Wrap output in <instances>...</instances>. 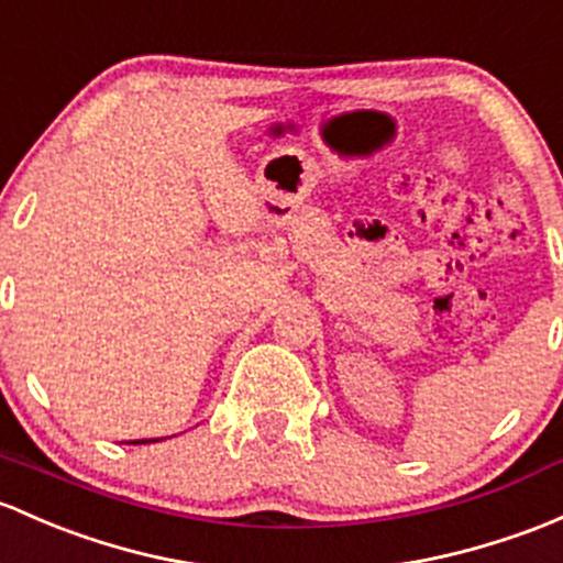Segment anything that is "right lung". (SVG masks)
<instances>
[{
  "mask_svg": "<svg viewBox=\"0 0 563 563\" xmlns=\"http://www.w3.org/2000/svg\"><path fill=\"white\" fill-rule=\"evenodd\" d=\"M145 442H158V440H134L132 445H145Z\"/></svg>",
  "mask_w": 563,
  "mask_h": 563,
  "instance_id": "add662e5",
  "label": "right lung"
}]
</instances>
